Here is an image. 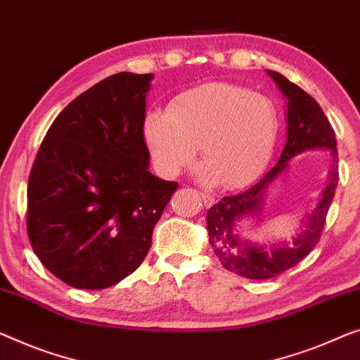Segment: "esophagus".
<instances>
[{
	"label": "esophagus",
	"mask_w": 360,
	"mask_h": 360,
	"mask_svg": "<svg viewBox=\"0 0 360 360\" xmlns=\"http://www.w3.org/2000/svg\"><path fill=\"white\" fill-rule=\"evenodd\" d=\"M200 197H202L203 205H205V207H212L213 203H214V198H213L212 195H208V194H200Z\"/></svg>",
	"instance_id": "1"
}]
</instances>
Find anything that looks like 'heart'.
Returning a JSON list of instances; mask_svg holds the SVG:
<instances>
[{
  "label": "heart",
  "instance_id": "obj_1",
  "mask_svg": "<svg viewBox=\"0 0 360 360\" xmlns=\"http://www.w3.org/2000/svg\"><path fill=\"white\" fill-rule=\"evenodd\" d=\"M280 120L271 100L233 84H205L152 111L143 137L166 174H178L202 147V178L224 189L252 184L270 165Z\"/></svg>",
  "mask_w": 360,
  "mask_h": 360
}]
</instances>
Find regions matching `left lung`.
Masks as SVG:
<instances>
[{"instance_id": "left-lung-1", "label": "left lung", "mask_w": 360, "mask_h": 360, "mask_svg": "<svg viewBox=\"0 0 360 360\" xmlns=\"http://www.w3.org/2000/svg\"><path fill=\"white\" fill-rule=\"evenodd\" d=\"M268 76L275 80L278 89L288 100V137L280 160L254 187L243 194L223 197L207 213L208 243L221 265L236 275L250 280H268L281 275L310 254V250L320 240L326 213L333 202L338 179H340L335 131L320 105L280 72L268 71ZM309 149H328L332 157V168L318 205L303 220L301 233L292 243L282 241L275 245H259L244 240L240 236V224L259 217L271 186L285 172L292 158Z\"/></svg>"}]
</instances>
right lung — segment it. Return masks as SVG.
I'll list each match as a JSON object with an SVG mask.
<instances>
[{"label": "right lung", "mask_w": 360, "mask_h": 360, "mask_svg": "<svg viewBox=\"0 0 360 360\" xmlns=\"http://www.w3.org/2000/svg\"><path fill=\"white\" fill-rule=\"evenodd\" d=\"M153 74L85 90L48 129L27 189L32 249L56 278L103 289L142 264L178 182L148 171L143 121Z\"/></svg>", "instance_id": "obj_1"}]
</instances>
